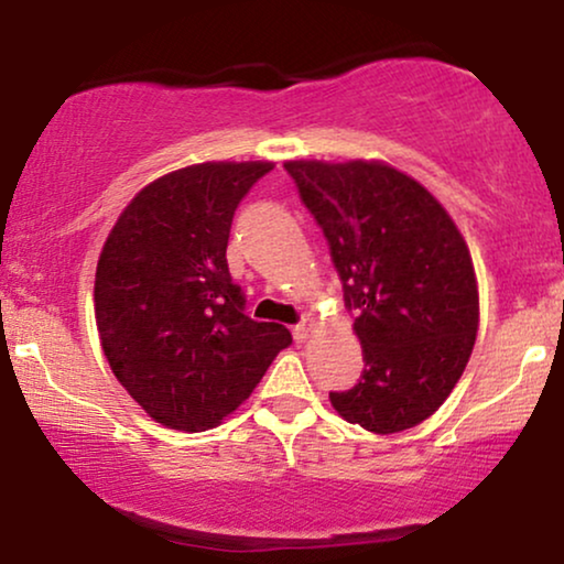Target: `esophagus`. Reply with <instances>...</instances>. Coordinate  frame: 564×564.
Segmentation results:
<instances>
[{"mask_svg": "<svg viewBox=\"0 0 564 564\" xmlns=\"http://www.w3.org/2000/svg\"><path fill=\"white\" fill-rule=\"evenodd\" d=\"M292 336H295V341L297 344H305L307 341V338H311L313 336V323H300V326H295V328H292Z\"/></svg>", "mask_w": 564, "mask_h": 564, "instance_id": "1", "label": "esophagus"}]
</instances>
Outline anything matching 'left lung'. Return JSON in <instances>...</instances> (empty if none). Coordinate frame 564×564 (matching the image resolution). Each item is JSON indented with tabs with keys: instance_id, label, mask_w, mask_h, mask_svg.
Here are the masks:
<instances>
[{
	"instance_id": "8db88e82",
	"label": "left lung",
	"mask_w": 564,
	"mask_h": 564,
	"mask_svg": "<svg viewBox=\"0 0 564 564\" xmlns=\"http://www.w3.org/2000/svg\"><path fill=\"white\" fill-rule=\"evenodd\" d=\"M328 238L354 334L361 380L330 392L344 421L400 434L449 398L480 326L473 257L444 205L384 161H284Z\"/></svg>"
}]
</instances>
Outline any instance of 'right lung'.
Segmentation results:
<instances>
[{
    "instance_id": "1",
    "label": "right lung",
    "mask_w": 564,
    "mask_h": 564,
    "mask_svg": "<svg viewBox=\"0 0 564 564\" xmlns=\"http://www.w3.org/2000/svg\"><path fill=\"white\" fill-rule=\"evenodd\" d=\"M272 166L205 161L159 176L130 199L99 253V344L161 426H218L292 344L280 323L243 313L226 259L236 207Z\"/></svg>"
}]
</instances>
